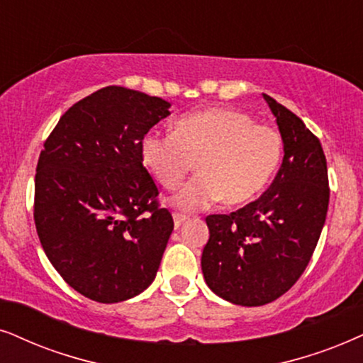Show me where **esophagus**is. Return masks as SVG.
<instances>
[{"mask_svg": "<svg viewBox=\"0 0 363 363\" xmlns=\"http://www.w3.org/2000/svg\"><path fill=\"white\" fill-rule=\"evenodd\" d=\"M172 218H174V226L179 228V226H181V224H184V221L187 219V216L186 214H181V213H174Z\"/></svg>", "mask_w": 363, "mask_h": 363, "instance_id": "34e87169", "label": "esophagus"}]
</instances>
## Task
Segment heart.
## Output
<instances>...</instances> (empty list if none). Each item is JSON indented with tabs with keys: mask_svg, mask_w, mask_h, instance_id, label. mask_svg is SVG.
Wrapping results in <instances>:
<instances>
[{
	"mask_svg": "<svg viewBox=\"0 0 363 363\" xmlns=\"http://www.w3.org/2000/svg\"><path fill=\"white\" fill-rule=\"evenodd\" d=\"M140 150L166 189H177L198 160L199 174L174 197L177 208L197 211L255 199L277 171L281 139L241 110L208 108L179 118L174 132H149Z\"/></svg>",
	"mask_w": 363,
	"mask_h": 363,
	"instance_id": "1",
	"label": "heart"
}]
</instances>
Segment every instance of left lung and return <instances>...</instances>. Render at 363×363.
<instances>
[{"instance_id":"obj_1","label":"left lung","mask_w":363,"mask_h":363,"mask_svg":"<svg viewBox=\"0 0 363 363\" xmlns=\"http://www.w3.org/2000/svg\"><path fill=\"white\" fill-rule=\"evenodd\" d=\"M277 117L284 157L259 199L231 214H209L203 274L216 295L242 306L272 303L308 266L327 218V159L300 117L263 94Z\"/></svg>"}]
</instances>
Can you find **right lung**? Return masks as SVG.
Returning <instances> with one entry per match:
<instances>
[{"instance_id": "obj_1", "label": "right lung", "mask_w": 363, "mask_h": 363, "mask_svg": "<svg viewBox=\"0 0 363 363\" xmlns=\"http://www.w3.org/2000/svg\"><path fill=\"white\" fill-rule=\"evenodd\" d=\"M169 107L142 91L105 86L63 113L40 152V242L60 277L99 303L144 291L174 229L140 150Z\"/></svg>"}]
</instances>
